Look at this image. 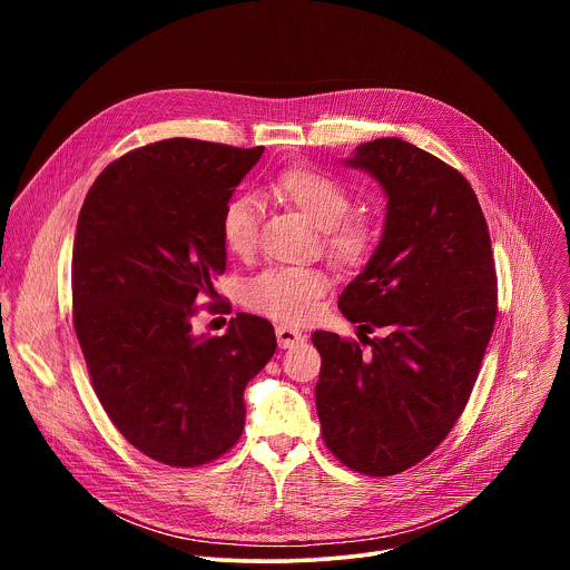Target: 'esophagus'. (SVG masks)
Listing matches in <instances>:
<instances>
[{
  "label": "esophagus",
  "mask_w": 570,
  "mask_h": 570,
  "mask_svg": "<svg viewBox=\"0 0 570 570\" xmlns=\"http://www.w3.org/2000/svg\"><path fill=\"white\" fill-rule=\"evenodd\" d=\"M275 334H277V343L282 350H291V347L304 343V338H306L302 332H297L293 327H284V324L275 330Z\"/></svg>",
  "instance_id": "1"
}]
</instances>
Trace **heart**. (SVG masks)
<instances>
[{"instance_id": "1", "label": "heart", "mask_w": 570, "mask_h": 570, "mask_svg": "<svg viewBox=\"0 0 570 570\" xmlns=\"http://www.w3.org/2000/svg\"><path fill=\"white\" fill-rule=\"evenodd\" d=\"M271 191L322 229V248L338 266L356 268L367 262L376 246L374 223L367 216L347 214L352 198L336 178L306 165H293L275 178ZM257 232L255 198L236 196L223 207L220 238L229 255L250 257L257 248ZM327 291L330 277L320 268H268L248 282L246 304L273 320L302 324Z\"/></svg>"}]
</instances>
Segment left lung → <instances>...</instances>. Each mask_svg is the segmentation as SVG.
Listing matches in <instances>:
<instances>
[{
    "label": "left lung",
    "instance_id": "8db88e82",
    "mask_svg": "<svg viewBox=\"0 0 570 570\" xmlns=\"http://www.w3.org/2000/svg\"><path fill=\"white\" fill-rule=\"evenodd\" d=\"M350 167L374 176L381 243L338 308L361 343L311 336L322 356L315 409L327 449L365 475L411 469L462 415L492 338L499 291L490 227L466 178L396 137L361 144ZM383 328V340L366 334Z\"/></svg>",
    "mask_w": 570,
    "mask_h": 570
}]
</instances>
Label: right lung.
I'll return each mask as SVG.
<instances>
[{
  "label": "right lung",
  "mask_w": 570,
  "mask_h": 570,
  "mask_svg": "<svg viewBox=\"0 0 570 570\" xmlns=\"http://www.w3.org/2000/svg\"><path fill=\"white\" fill-rule=\"evenodd\" d=\"M262 153L187 137L141 146L99 174L78 214L76 338L115 429L161 464L227 453L246 424L243 390L277 350L259 315L236 313L223 336L191 327L225 273L223 207Z\"/></svg>",
  "instance_id": "1"
}]
</instances>
